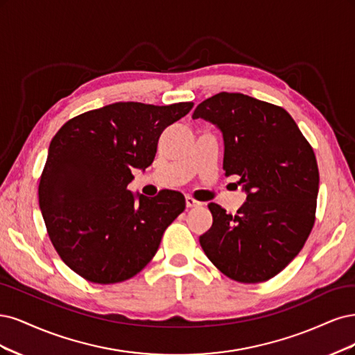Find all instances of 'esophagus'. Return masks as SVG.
Returning <instances> with one entry per match:
<instances>
[{"label":"esophagus","instance_id":"obj_1","mask_svg":"<svg viewBox=\"0 0 355 355\" xmlns=\"http://www.w3.org/2000/svg\"><path fill=\"white\" fill-rule=\"evenodd\" d=\"M200 202H198L194 198L191 196H186V207L187 208H194V207H199Z\"/></svg>","mask_w":355,"mask_h":355}]
</instances>
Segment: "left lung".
Listing matches in <instances>:
<instances>
[{"label":"left lung","mask_w":355,"mask_h":355,"mask_svg":"<svg viewBox=\"0 0 355 355\" xmlns=\"http://www.w3.org/2000/svg\"><path fill=\"white\" fill-rule=\"evenodd\" d=\"M223 132L225 175L248 193L236 215L209 203L212 225L199 237L203 252L227 277L267 282L301 252L315 221L318 166L311 144L283 107L240 93H218L193 119Z\"/></svg>","instance_id":"8db88e82"}]
</instances>
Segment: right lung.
<instances>
[{"instance_id": "1", "label": "right lung", "mask_w": 355, "mask_h": 355, "mask_svg": "<svg viewBox=\"0 0 355 355\" xmlns=\"http://www.w3.org/2000/svg\"><path fill=\"white\" fill-rule=\"evenodd\" d=\"M191 101L169 106L119 101L81 113L53 137L38 198L47 233L64 264L88 282L112 284L140 272L166 227L184 211L180 191L139 202L132 168L153 162L162 131Z\"/></svg>"}]
</instances>
